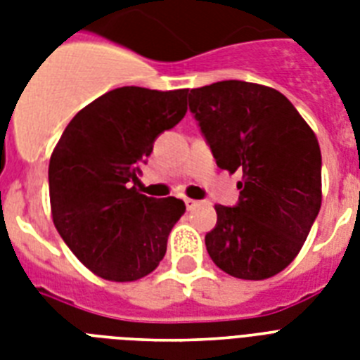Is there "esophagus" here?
<instances>
[{
    "label": "esophagus",
    "mask_w": 360,
    "mask_h": 360,
    "mask_svg": "<svg viewBox=\"0 0 360 360\" xmlns=\"http://www.w3.org/2000/svg\"><path fill=\"white\" fill-rule=\"evenodd\" d=\"M185 203L188 211H192V209H196L198 205H200V202H198V200H192V198H185Z\"/></svg>",
    "instance_id": "34e87169"
}]
</instances>
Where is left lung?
<instances>
[{
    "instance_id": "obj_1",
    "label": "left lung",
    "mask_w": 360,
    "mask_h": 360,
    "mask_svg": "<svg viewBox=\"0 0 360 360\" xmlns=\"http://www.w3.org/2000/svg\"><path fill=\"white\" fill-rule=\"evenodd\" d=\"M188 106L217 166L243 174L236 207L214 205L209 256L236 278H271L295 259L321 207L318 138L282 93L259 84L198 87Z\"/></svg>"
}]
</instances>
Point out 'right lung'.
Returning <instances> with one entry per match:
<instances>
[{
    "instance_id": "1",
    "label": "right lung",
    "mask_w": 360,
    "mask_h": 360,
    "mask_svg": "<svg viewBox=\"0 0 360 360\" xmlns=\"http://www.w3.org/2000/svg\"><path fill=\"white\" fill-rule=\"evenodd\" d=\"M188 89L124 86L104 93L72 117L53 147L48 183L61 239L91 273L134 282L158 267L185 202L140 194V164L160 132L186 114Z\"/></svg>"
}]
</instances>
